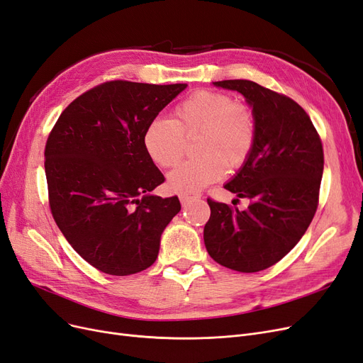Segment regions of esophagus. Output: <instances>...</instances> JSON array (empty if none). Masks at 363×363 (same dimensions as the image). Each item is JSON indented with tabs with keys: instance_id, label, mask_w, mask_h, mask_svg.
Instances as JSON below:
<instances>
[{
	"instance_id": "1",
	"label": "esophagus",
	"mask_w": 363,
	"mask_h": 363,
	"mask_svg": "<svg viewBox=\"0 0 363 363\" xmlns=\"http://www.w3.org/2000/svg\"><path fill=\"white\" fill-rule=\"evenodd\" d=\"M200 197H202V194L197 193V191H182V193L179 194V200H181L182 205L191 202V200L200 199Z\"/></svg>"
}]
</instances>
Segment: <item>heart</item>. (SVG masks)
<instances>
[{
    "mask_svg": "<svg viewBox=\"0 0 363 363\" xmlns=\"http://www.w3.org/2000/svg\"><path fill=\"white\" fill-rule=\"evenodd\" d=\"M194 136L200 157L169 174V185L177 191L200 190L220 181L227 166L242 167L256 145V118L229 94L202 89L174 107L172 119H152L143 131V147L157 166L172 169L185 154V139Z\"/></svg>",
    "mask_w": 363,
    "mask_h": 363,
    "instance_id": "b5f03b06",
    "label": "heart"
}]
</instances>
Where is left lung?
Listing matches in <instances>:
<instances>
[{
  "label": "left lung",
  "instance_id": "1",
  "mask_svg": "<svg viewBox=\"0 0 363 363\" xmlns=\"http://www.w3.org/2000/svg\"><path fill=\"white\" fill-rule=\"evenodd\" d=\"M213 85L247 99L257 138L247 163L224 185L250 199V205L239 211L208 199L205 245L209 256L229 269L259 272L290 252L311 224L323 174V145L308 113L284 94L244 79Z\"/></svg>",
  "mask_w": 363,
  "mask_h": 363
}]
</instances>
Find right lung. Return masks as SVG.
Instances as JSON below:
<instances>
[{
  "label": "right lung",
  "instance_id": "right-lung-1",
  "mask_svg": "<svg viewBox=\"0 0 363 363\" xmlns=\"http://www.w3.org/2000/svg\"><path fill=\"white\" fill-rule=\"evenodd\" d=\"M185 88L109 80L73 100L49 133L52 217L79 256L104 274L150 267L181 211L178 196L151 193L164 177L145 151L143 131Z\"/></svg>",
  "mask_w": 363,
  "mask_h": 363
}]
</instances>
